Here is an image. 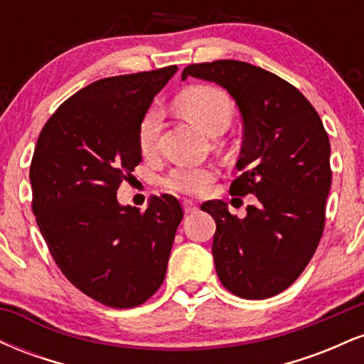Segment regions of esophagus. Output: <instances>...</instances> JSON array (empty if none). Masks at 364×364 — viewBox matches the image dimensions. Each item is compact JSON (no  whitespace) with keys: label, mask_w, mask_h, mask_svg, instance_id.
Listing matches in <instances>:
<instances>
[{"label":"esophagus","mask_w":364,"mask_h":364,"mask_svg":"<svg viewBox=\"0 0 364 364\" xmlns=\"http://www.w3.org/2000/svg\"><path fill=\"white\" fill-rule=\"evenodd\" d=\"M183 210H185V214H191V212H195L196 210L195 202H191V200H185V202H183Z\"/></svg>","instance_id":"34e87169"}]
</instances>
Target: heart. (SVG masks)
<instances>
[{"label": "heart", "mask_w": 364, "mask_h": 364, "mask_svg": "<svg viewBox=\"0 0 364 364\" xmlns=\"http://www.w3.org/2000/svg\"><path fill=\"white\" fill-rule=\"evenodd\" d=\"M176 106L188 121L212 136L225 132L235 116V104L229 99V95L210 85H195L183 90L178 95ZM161 127L162 111L159 107H150L139 127V147L145 156L156 150ZM214 174L212 168L178 166L169 171L162 185L179 193L200 195L210 186Z\"/></svg>", "instance_id": "b5f03b06"}]
</instances>
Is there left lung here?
Listing matches in <instances>:
<instances>
[{"label":"left lung","mask_w":364,"mask_h":364,"mask_svg":"<svg viewBox=\"0 0 364 364\" xmlns=\"http://www.w3.org/2000/svg\"><path fill=\"white\" fill-rule=\"evenodd\" d=\"M188 77L214 82L235 99L243 147L231 195L257 198L243 219L231 215L223 200L202 205L217 225V275L240 298H270L301 275L320 243L332 183L328 135L301 92L250 63L190 65L181 80Z\"/></svg>","instance_id":"left-lung-1"}]
</instances>
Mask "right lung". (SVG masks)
<instances>
[{"label": "right lung", "mask_w": 364, "mask_h": 364, "mask_svg": "<svg viewBox=\"0 0 364 364\" xmlns=\"http://www.w3.org/2000/svg\"><path fill=\"white\" fill-rule=\"evenodd\" d=\"M176 72L90 83L58 107L37 140L31 186L41 235L66 279L106 306L141 304L166 277L181 205L154 195L140 214L116 191L141 161V118Z\"/></svg>", "instance_id": "add662e5"}]
</instances>
